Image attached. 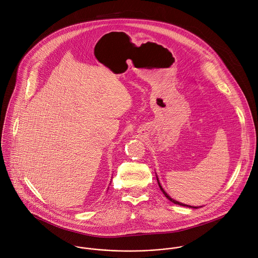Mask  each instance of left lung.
I'll list each match as a JSON object with an SVG mask.
<instances>
[{"label": "left lung", "mask_w": 258, "mask_h": 258, "mask_svg": "<svg viewBox=\"0 0 258 258\" xmlns=\"http://www.w3.org/2000/svg\"><path fill=\"white\" fill-rule=\"evenodd\" d=\"M156 178H157V182H158V185H159V187H160V189H161V191H162V193L165 195V197L168 199V200H170L171 202H173L174 204H178V205H181V206H185V207H189V208H198V207H196V206H191V205H187V204H184V203H181V202H178V201H176V200H174L173 198H171L167 193H166V191L163 189V187L161 186V184H160V182H159V179H158V177L156 176Z\"/></svg>", "instance_id": "left-lung-1"}]
</instances>
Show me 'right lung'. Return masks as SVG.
Returning a JSON list of instances; mask_svg holds the SVG:
<instances>
[{"label": "right lung", "mask_w": 258, "mask_h": 258, "mask_svg": "<svg viewBox=\"0 0 258 258\" xmlns=\"http://www.w3.org/2000/svg\"><path fill=\"white\" fill-rule=\"evenodd\" d=\"M108 189H109V188H108Z\"/></svg>", "instance_id": "obj_1"}]
</instances>
